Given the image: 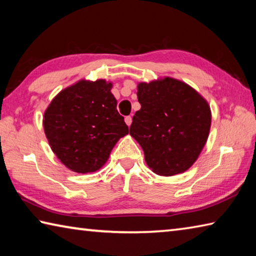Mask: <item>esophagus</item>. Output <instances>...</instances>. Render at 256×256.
I'll use <instances>...</instances> for the list:
<instances>
[{"mask_svg":"<svg viewBox=\"0 0 256 256\" xmlns=\"http://www.w3.org/2000/svg\"><path fill=\"white\" fill-rule=\"evenodd\" d=\"M125 123H126L128 126H130V125L132 124V118H131V116H126V118H125Z\"/></svg>","mask_w":256,"mask_h":256,"instance_id":"obj_1","label":"esophagus"}]
</instances>
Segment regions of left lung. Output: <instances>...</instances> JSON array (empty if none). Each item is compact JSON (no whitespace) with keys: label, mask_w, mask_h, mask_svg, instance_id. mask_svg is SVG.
I'll use <instances>...</instances> for the list:
<instances>
[{"label":"left lung","mask_w":256,"mask_h":256,"mask_svg":"<svg viewBox=\"0 0 256 256\" xmlns=\"http://www.w3.org/2000/svg\"><path fill=\"white\" fill-rule=\"evenodd\" d=\"M140 110L130 134L154 172L172 176L196 162L209 136L210 106L192 86L172 78L138 84Z\"/></svg>","instance_id":"left-lung-1"}]
</instances>
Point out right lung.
Returning a JSON list of instances; mask_svg holds the SVG:
<instances>
[{
  "instance_id": "add662e5",
  "label": "right lung",
  "mask_w": 256,
  "mask_h": 256,
  "mask_svg": "<svg viewBox=\"0 0 256 256\" xmlns=\"http://www.w3.org/2000/svg\"><path fill=\"white\" fill-rule=\"evenodd\" d=\"M105 80H81L56 96L44 114V130L53 152L76 172H94L128 133L118 100Z\"/></svg>"
}]
</instances>
